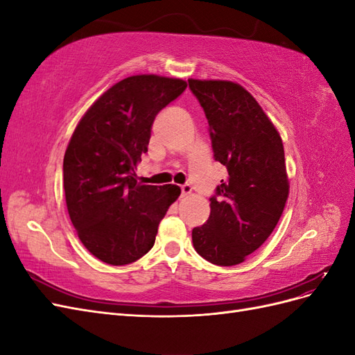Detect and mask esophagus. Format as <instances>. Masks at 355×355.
Masks as SVG:
<instances>
[{
  "instance_id": "obj_1",
  "label": "esophagus",
  "mask_w": 355,
  "mask_h": 355,
  "mask_svg": "<svg viewBox=\"0 0 355 355\" xmlns=\"http://www.w3.org/2000/svg\"><path fill=\"white\" fill-rule=\"evenodd\" d=\"M191 192H192L191 185H184V187H182V197H187V196H189Z\"/></svg>"
}]
</instances>
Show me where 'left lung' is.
<instances>
[{
    "instance_id": "8db88e82",
    "label": "left lung",
    "mask_w": 355,
    "mask_h": 355,
    "mask_svg": "<svg viewBox=\"0 0 355 355\" xmlns=\"http://www.w3.org/2000/svg\"><path fill=\"white\" fill-rule=\"evenodd\" d=\"M210 125L214 158L228 176L210 198L209 220L192 230L196 252L219 266L239 265L270 237L288 197L282 136L241 84L189 78Z\"/></svg>"
}]
</instances>
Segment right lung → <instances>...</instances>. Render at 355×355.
<instances>
[{
    "label": "right lung",
    "mask_w": 355,
    "mask_h": 355,
    "mask_svg": "<svg viewBox=\"0 0 355 355\" xmlns=\"http://www.w3.org/2000/svg\"><path fill=\"white\" fill-rule=\"evenodd\" d=\"M187 81L139 73L115 83L81 116L63 158V189L78 239L99 261L120 266L153 249L158 225L180 196L176 185H142L137 164L155 115Z\"/></svg>",
    "instance_id": "obj_1"
}]
</instances>
